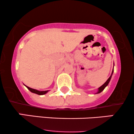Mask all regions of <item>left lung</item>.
<instances>
[{
	"label": "left lung",
	"mask_w": 134,
	"mask_h": 134,
	"mask_svg": "<svg viewBox=\"0 0 134 134\" xmlns=\"http://www.w3.org/2000/svg\"><path fill=\"white\" fill-rule=\"evenodd\" d=\"M113 70H112V72H111V76H110V77H109L107 81H106V82H104V84H103L102 86H100V87H99V88L98 89V91H97V93H96V94L100 93L101 92H102L103 91V90H104V88H105V87H107L108 85L109 82H110V80H111V77H112V75H113Z\"/></svg>",
	"instance_id": "left-lung-1"
}]
</instances>
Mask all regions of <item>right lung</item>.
<instances>
[{
	"label": "right lung",
	"instance_id": "1",
	"mask_svg": "<svg viewBox=\"0 0 134 134\" xmlns=\"http://www.w3.org/2000/svg\"><path fill=\"white\" fill-rule=\"evenodd\" d=\"M26 87H27V89H28L30 91L31 93H35L36 94H38V95H43V94H45L46 93H47L49 91V90H47V91H38V90H35V89H33V88H31V87L27 86L24 85Z\"/></svg>",
	"mask_w": 134,
	"mask_h": 134
}]
</instances>
